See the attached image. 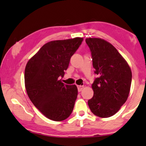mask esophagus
<instances>
[{"instance_id": "obj_1", "label": "esophagus", "mask_w": 146, "mask_h": 146, "mask_svg": "<svg viewBox=\"0 0 146 146\" xmlns=\"http://www.w3.org/2000/svg\"><path fill=\"white\" fill-rule=\"evenodd\" d=\"M77 88H78V92H81L84 88V86H77Z\"/></svg>"}]
</instances>
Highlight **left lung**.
<instances>
[{
    "mask_svg": "<svg viewBox=\"0 0 146 146\" xmlns=\"http://www.w3.org/2000/svg\"><path fill=\"white\" fill-rule=\"evenodd\" d=\"M90 50L94 73L98 75L92 85L94 96L88 101L94 114L112 116L126 102L131 83L129 65L108 42L97 38L86 39Z\"/></svg>",
    "mask_w": 146,
    "mask_h": 146,
    "instance_id": "obj_1",
    "label": "left lung"
}]
</instances>
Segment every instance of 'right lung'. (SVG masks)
I'll use <instances>...</instances> for the list:
<instances>
[{
	"label": "right lung",
	"mask_w": 146,
	"mask_h": 146,
	"mask_svg": "<svg viewBox=\"0 0 146 146\" xmlns=\"http://www.w3.org/2000/svg\"><path fill=\"white\" fill-rule=\"evenodd\" d=\"M82 38L54 40L42 46L29 60L25 71L27 94L33 104L52 120H64L72 112L78 96L76 85H66L64 75Z\"/></svg>",
	"instance_id": "right-lung-1"
}]
</instances>
